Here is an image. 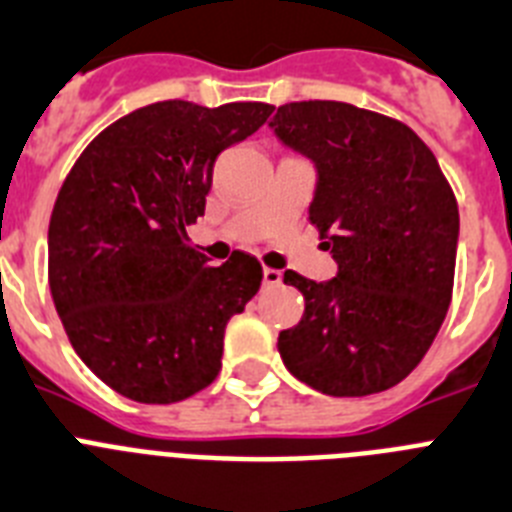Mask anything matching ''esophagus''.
<instances>
[{"label":"esophagus","mask_w":512,"mask_h":512,"mask_svg":"<svg viewBox=\"0 0 512 512\" xmlns=\"http://www.w3.org/2000/svg\"><path fill=\"white\" fill-rule=\"evenodd\" d=\"M281 281H283L281 270H275V268H265V270H262V283H265V286H268V288L281 286Z\"/></svg>","instance_id":"obj_1"}]
</instances>
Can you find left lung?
<instances>
[{
	"mask_svg": "<svg viewBox=\"0 0 512 512\" xmlns=\"http://www.w3.org/2000/svg\"><path fill=\"white\" fill-rule=\"evenodd\" d=\"M270 128L317 167L309 221L337 262L332 281L286 270L304 317L278 335L288 371L330 397L397 386L446 319L459 206L425 141L348 102H288Z\"/></svg>",
	"mask_w": 512,
	"mask_h": 512,
	"instance_id": "8db88e82",
	"label": "left lung"
}]
</instances>
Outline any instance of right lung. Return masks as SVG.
I'll return each mask as SVG.
<instances>
[{
  "mask_svg": "<svg viewBox=\"0 0 512 512\" xmlns=\"http://www.w3.org/2000/svg\"><path fill=\"white\" fill-rule=\"evenodd\" d=\"M268 102L146 105L74 162L48 226V286L71 348L123 397L172 404L221 371L224 330L262 283L234 252L211 268L185 226L206 211L213 162L268 121Z\"/></svg>",
  "mask_w": 512,
  "mask_h": 512,
  "instance_id": "add662e5",
  "label": "right lung"
}]
</instances>
